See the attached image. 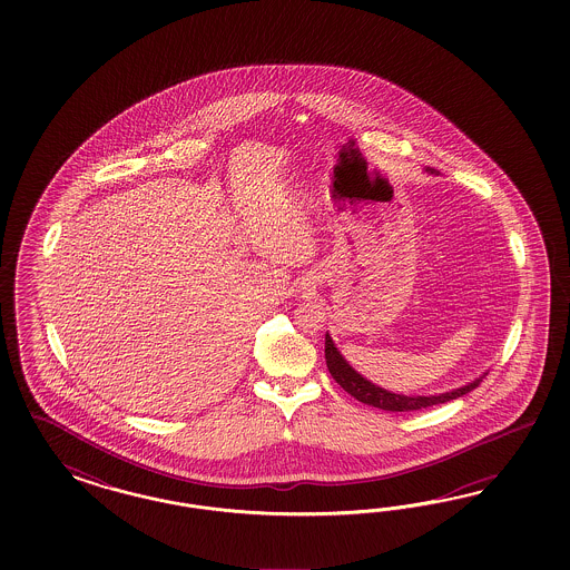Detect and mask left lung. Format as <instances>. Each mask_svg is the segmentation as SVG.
<instances>
[{
  "mask_svg": "<svg viewBox=\"0 0 570 570\" xmlns=\"http://www.w3.org/2000/svg\"><path fill=\"white\" fill-rule=\"evenodd\" d=\"M432 171V169H429ZM326 363H328L330 374L332 379L336 380L346 393L351 397L362 401L365 405H372V407H379L384 412H415V410H424V407H431V405H439V403H448L451 399L462 397L470 393L472 389H476L481 384V379L470 382L462 389H455V391H449V393H441V395H417V397H407V395H399V393H391L386 389H382L379 384L370 382L367 379H363L362 374H357L345 357L338 353V348L332 343L330 334H326Z\"/></svg>",
  "mask_w": 570,
  "mask_h": 570,
  "instance_id": "1",
  "label": "left lung"
}]
</instances>
